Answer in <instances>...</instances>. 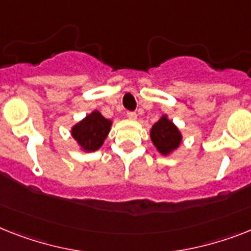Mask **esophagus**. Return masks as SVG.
Listing matches in <instances>:
<instances>
[{
  "instance_id": "esophagus-1",
  "label": "esophagus",
  "mask_w": 251,
  "mask_h": 251,
  "mask_svg": "<svg viewBox=\"0 0 251 251\" xmlns=\"http://www.w3.org/2000/svg\"><path fill=\"white\" fill-rule=\"evenodd\" d=\"M127 117L129 118V119H136V118H137V114H136V111H127Z\"/></svg>"
}]
</instances>
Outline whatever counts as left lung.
Masks as SVG:
<instances>
[{
    "label": "left lung",
    "instance_id": "8db88e82",
    "mask_svg": "<svg viewBox=\"0 0 251 251\" xmlns=\"http://www.w3.org/2000/svg\"><path fill=\"white\" fill-rule=\"evenodd\" d=\"M150 136L161 154H169L171 151L177 149L182 140L179 130L171 121H168L165 115L152 126Z\"/></svg>",
    "mask_w": 251,
    "mask_h": 251
}]
</instances>
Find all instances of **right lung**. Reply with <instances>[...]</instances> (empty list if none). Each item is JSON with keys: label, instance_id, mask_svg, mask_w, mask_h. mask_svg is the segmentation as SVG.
<instances>
[{"label": "right lung", "instance_id": "1", "mask_svg": "<svg viewBox=\"0 0 251 251\" xmlns=\"http://www.w3.org/2000/svg\"><path fill=\"white\" fill-rule=\"evenodd\" d=\"M110 126L111 122L109 119H105L99 111H93L74 126L72 134L84 150L95 151L103 144Z\"/></svg>", "mask_w": 251, "mask_h": 251}]
</instances>
